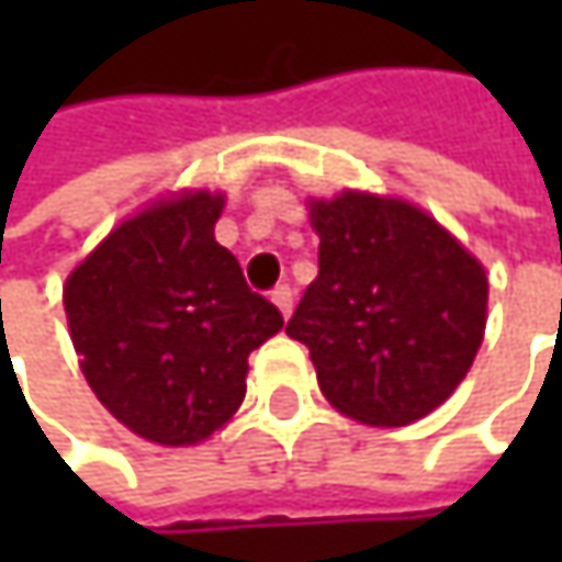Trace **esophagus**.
Instances as JSON below:
<instances>
[{
  "label": "esophagus",
  "instance_id": "obj_1",
  "mask_svg": "<svg viewBox=\"0 0 562 562\" xmlns=\"http://www.w3.org/2000/svg\"><path fill=\"white\" fill-rule=\"evenodd\" d=\"M270 299H273V305L280 308L285 318L292 315V302H295V292H292V285H277V289L270 292Z\"/></svg>",
  "mask_w": 562,
  "mask_h": 562
}]
</instances>
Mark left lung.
Returning a JSON list of instances; mask_svg holds the SVG:
<instances>
[{
  "label": "left lung",
  "instance_id": "1",
  "mask_svg": "<svg viewBox=\"0 0 562 562\" xmlns=\"http://www.w3.org/2000/svg\"><path fill=\"white\" fill-rule=\"evenodd\" d=\"M318 277L285 335L318 391L364 426H409L465 381L488 322V273L419 204L345 188L308 198Z\"/></svg>",
  "mask_w": 562,
  "mask_h": 562
}]
</instances>
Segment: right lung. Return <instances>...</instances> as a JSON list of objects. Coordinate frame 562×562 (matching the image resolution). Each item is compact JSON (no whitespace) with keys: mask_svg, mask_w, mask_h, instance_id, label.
<instances>
[{"mask_svg":"<svg viewBox=\"0 0 562 562\" xmlns=\"http://www.w3.org/2000/svg\"><path fill=\"white\" fill-rule=\"evenodd\" d=\"M224 191L178 188L123 217L64 282L80 371L139 439L184 449L247 396V358L282 328L214 240Z\"/></svg>","mask_w":562,"mask_h":562,"instance_id":"right-lung-1","label":"right lung"}]
</instances>
